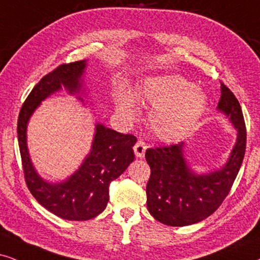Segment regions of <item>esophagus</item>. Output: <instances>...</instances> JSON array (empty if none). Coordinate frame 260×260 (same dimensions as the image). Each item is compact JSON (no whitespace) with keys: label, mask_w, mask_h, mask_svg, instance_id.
I'll return each mask as SVG.
<instances>
[{"label":"esophagus","mask_w":260,"mask_h":260,"mask_svg":"<svg viewBox=\"0 0 260 260\" xmlns=\"http://www.w3.org/2000/svg\"><path fill=\"white\" fill-rule=\"evenodd\" d=\"M133 149H134V153H136V156L138 157V158H141V157H144V154H145L147 145H146L145 141L139 139L136 143V145H134Z\"/></svg>","instance_id":"1"}]
</instances>
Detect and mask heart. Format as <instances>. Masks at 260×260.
Wrapping results in <instances>:
<instances>
[{"instance_id":"1","label":"heart","mask_w":260,"mask_h":260,"mask_svg":"<svg viewBox=\"0 0 260 260\" xmlns=\"http://www.w3.org/2000/svg\"><path fill=\"white\" fill-rule=\"evenodd\" d=\"M138 97L153 107L149 117L150 127L164 141L185 138L194 128L208 103L200 88L177 75L149 79ZM115 103L117 111L128 119L138 115L137 102L128 92H120Z\"/></svg>"}]
</instances>
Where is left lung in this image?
I'll list each match as a JSON object with an SVG mask.
<instances>
[{"label": "left lung", "instance_id": "8db88e82", "mask_svg": "<svg viewBox=\"0 0 260 260\" xmlns=\"http://www.w3.org/2000/svg\"><path fill=\"white\" fill-rule=\"evenodd\" d=\"M218 110L238 129V139L222 169L197 175L183 157V143L147 149L145 158L151 175L146 185V204L154 219L183 226L198 223L217 210L238 175L246 151V126L239 101L221 84Z\"/></svg>", "mask_w": 260, "mask_h": 260}]
</instances>
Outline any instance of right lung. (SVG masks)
Here are the masks:
<instances>
[{
  "label": "right lung",
  "instance_id": "right-lung-1",
  "mask_svg": "<svg viewBox=\"0 0 260 260\" xmlns=\"http://www.w3.org/2000/svg\"><path fill=\"white\" fill-rule=\"evenodd\" d=\"M85 67V60L63 63L44 75L29 92L18 119V141L26 185L42 206L68 221H87L104 211L109 200L110 182L134 160L133 146L137 141L132 134H122L103 124H96L91 152L66 181L50 183L36 172L26 144L29 117L42 101L62 86L71 94L79 93Z\"/></svg>",
  "mask_w": 260,
  "mask_h": 260
}]
</instances>
